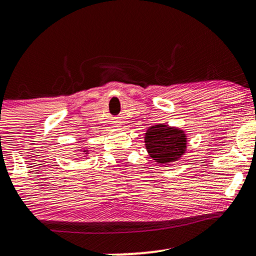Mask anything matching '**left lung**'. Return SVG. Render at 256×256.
<instances>
[{
  "label": "left lung",
  "mask_w": 256,
  "mask_h": 256,
  "mask_svg": "<svg viewBox=\"0 0 256 256\" xmlns=\"http://www.w3.org/2000/svg\"><path fill=\"white\" fill-rule=\"evenodd\" d=\"M146 148L156 162L168 164L178 160L186 149V137L182 130L167 125H155L148 128Z\"/></svg>",
  "instance_id": "left-lung-1"
}]
</instances>
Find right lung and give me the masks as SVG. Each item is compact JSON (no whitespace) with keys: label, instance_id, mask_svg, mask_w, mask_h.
Returning a JSON list of instances; mask_svg holds the SVG:
<instances>
[{"label":"right lung","instance_id":"1","mask_svg":"<svg viewBox=\"0 0 256 256\" xmlns=\"http://www.w3.org/2000/svg\"><path fill=\"white\" fill-rule=\"evenodd\" d=\"M84 152H85V150H84Z\"/></svg>","mask_w":256,"mask_h":256}]
</instances>
